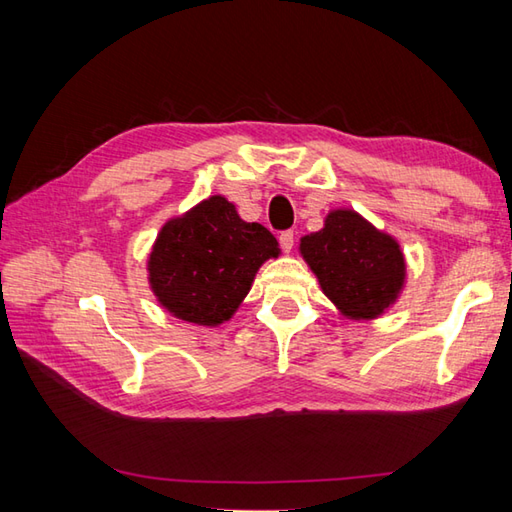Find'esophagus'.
Masks as SVG:
<instances>
[{"label":"esophagus","instance_id":"obj_1","mask_svg":"<svg viewBox=\"0 0 512 512\" xmlns=\"http://www.w3.org/2000/svg\"><path fill=\"white\" fill-rule=\"evenodd\" d=\"M279 244H281V248L286 250V253H290L292 250V246H295V233L292 231H284L279 235Z\"/></svg>","mask_w":512,"mask_h":512}]
</instances>
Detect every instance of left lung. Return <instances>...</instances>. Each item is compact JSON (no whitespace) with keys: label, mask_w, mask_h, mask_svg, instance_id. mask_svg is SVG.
Here are the masks:
<instances>
[{"label":"left lung","mask_w":512,"mask_h":512,"mask_svg":"<svg viewBox=\"0 0 512 512\" xmlns=\"http://www.w3.org/2000/svg\"><path fill=\"white\" fill-rule=\"evenodd\" d=\"M301 255L325 295L352 319L385 312L405 281V257L396 239L354 211H332L321 231L301 239Z\"/></svg>","instance_id":"left-lung-1"}]
</instances>
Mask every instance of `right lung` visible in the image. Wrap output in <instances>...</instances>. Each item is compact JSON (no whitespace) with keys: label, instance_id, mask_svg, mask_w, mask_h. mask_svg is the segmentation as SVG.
<instances>
[{"label":"right lung","instance_id":"add662e5","mask_svg":"<svg viewBox=\"0 0 512 512\" xmlns=\"http://www.w3.org/2000/svg\"><path fill=\"white\" fill-rule=\"evenodd\" d=\"M275 235L244 222L222 195L167 222L149 255V284L173 317L217 325L233 317L255 273L277 257Z\"/></svg>","mask_w":512,"mask_h":512}]
</instances>
